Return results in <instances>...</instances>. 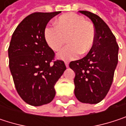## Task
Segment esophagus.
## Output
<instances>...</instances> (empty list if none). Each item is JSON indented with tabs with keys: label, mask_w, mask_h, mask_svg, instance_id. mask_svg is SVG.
Wrapping results in <instances>:
<instances>
[{
	"label": "esophagus",
	"mask_w": 126,
	"mask_h": 126,
	"mask_svg": "<svg viewBox=\"0 0 126 126\" xmlns=\"http://www.w3.org/2000/svg\"><path fill=\"white\" fill-rule=\"evenodd\" d=\"M65 66H66L67 68H68V67L69 66V63H68V62H65Z\"/></svg>",
	"instance_id": "esophagus-1"
}]
</instances>
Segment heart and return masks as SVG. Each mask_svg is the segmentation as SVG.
<instances>
[{
  "label": "heart",
  "instance_id": "obj_1",
  "mask_svg": "<svg viewBox=\"0 0 126 126\" xmlns=\"http://www.w3.org/2000/svg\"><path fill=\"white\" fill-rule=\"evenodd\" d=\"M56 26L45 29L44 37L49 47L54 51L59 50L66 38L69 45L58 53V58L63 61L77 58L80 53L85 55L92 49L95 31L92 23L77 14L70 13L61 16L55 22Z\"/></svg>",
  "mask_w": 126,
  "mask_h": 126
}]
</instances>
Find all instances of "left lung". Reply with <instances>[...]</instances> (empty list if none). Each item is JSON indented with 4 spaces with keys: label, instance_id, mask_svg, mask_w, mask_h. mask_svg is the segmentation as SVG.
<instances>
[{
    "label": "left lung",
    "instance_id": "left-lung-1",
    "mask_svg": "<svg viewBox=\"0 0 126 126\" xmlns=\"http://www.w3.org/2000/svg\"><path fill=\"white\" fill-rule=\"evenodd\" d=\"M79 12L93 22L95 38L88 55L71 61L69 67L75 72L76 98L82 103L94 104L101 101L110 89L118 62L119 47L110 28L100 16L88 11Z\"/></svg>",
    "mask_w": 126,
    "mask_h": 126
}]
</instances>
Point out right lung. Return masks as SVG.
I'll list each match as a JSON object with an SVG mask.
<instances>
[{
	"label": "right lung",
	"mask_w": 126,
	"mask_h": 126,
	"mask_svg": "<svg viewBox=\"0 0 126 126\" xmlns=\"http://www.w3.org/2000/svg\"><path fill=\"white\" fill-rule=\"evenodd\" d=\"M61 12L33 13L18 25L12 36L9 68L18 94L31 106L53 100L55 85L66 69L62 61H52L55 52L44 37L47 23Z\"/></svg>",
	"instance_id": "right-lung-1"
}]
</instances>
